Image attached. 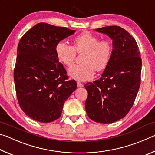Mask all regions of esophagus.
I'll return each instance as SVG.
<instances>
[{"mask_svg": "<svg viewBox=\"0 0 155 155\" xmlns=\"http://www.w3.org/2000/svg\"><path fill=\"white\" fill-rule=\"evenodd\" d=\"M77 86H78V87H83V85L80 82H77Z\"/></svg>", "mask_w": 155, "mask_h": 155, "instance_id": "1", "label": "esophagus"}]
</instances>
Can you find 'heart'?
I'll return each instance as SVG.
<instances>
[{"mask_svg":"<svg viewBox=\"0 0 155 155\" xmlns=\"http://www.w3.org/2000/svg\"><path fill=\"white\" fill-rule=\"evenodd\" d=\"M99 40L98 37L85 31L76 37L72 46L64 41L56 44L57 58L66 66L73 64L76 52H83V64L73 65L68 70L70 77L78 81H87L93 78L94 70L100 72L107 68L111 58L112 45L109 40Z\"/></svg>","mask_w":155,"mask_h":155,"instance_id":"heart-1","label":"heart"}]
</instances>
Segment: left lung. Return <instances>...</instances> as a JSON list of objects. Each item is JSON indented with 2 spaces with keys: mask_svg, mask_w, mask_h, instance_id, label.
I'll return each instance as SVG.
<instances>
[{
  "mask_svg": "<svg viewBox=\"0 0 155 155\" xmlns=\"http://www.w3.org/2000/svg\"><path fill=\"white\" fill-rule=\"evenodd\" d=\"M112 40L111 58L99 80L87 83L85 110L93 121L109 124L129 112L141 82V59L136 41L124 28L110 26L96 28Z\"/></svg>",
  "mask_w": 155,
  "mask_h": 155,
  "instance_id": "1",
  "label": "left lung"
}]
</instances>
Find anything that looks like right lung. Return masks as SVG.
<instances>
[{"label":"right lung","mask_w":155,"mask_h":155,"mask_svg":"<svg viewBox=\"0 0 155 155\" xmlns=\"http://www.w3.org/2000/svg\"><path fill=\"white\" fill-rule=\"evenodd\" d=\"M75 31L41 22L19 41L14 72L16 96L20 108L35 121L58 119L65 101L77 89L55 53L56 44Z\"/></svg>","instance_id":"obj_1"}]
</instances>
